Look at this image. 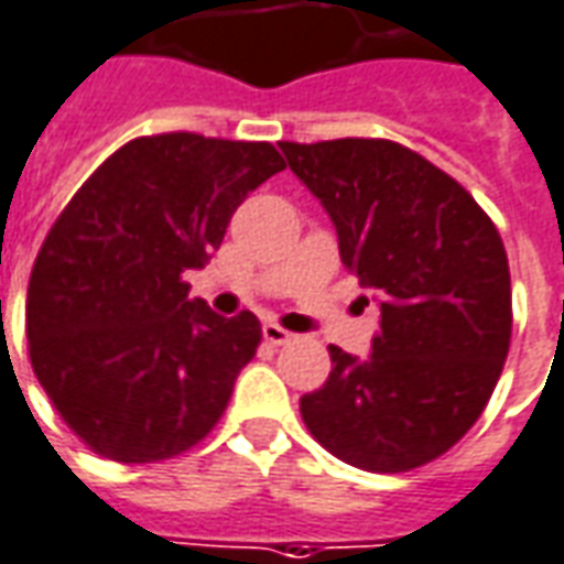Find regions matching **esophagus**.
Masks as SVG:
<instances>
[{
  "label": "esophagus",
  "mask_w": 564,
  "mask_h": 564,
  "mask_svg": "<svg viewBox=\"0 0 564 564\" xmlns=\"http://www.w3.org/2000/svg\"><path fill=\"white\" fill-rule=\"evenodd\" d=\"M262 336H265V343H271V346H286V343H293V333L283 330L281 324H271V321L262 327Z\"/></svg>",
  "instance_id": "obj_1"
}]
</instances>
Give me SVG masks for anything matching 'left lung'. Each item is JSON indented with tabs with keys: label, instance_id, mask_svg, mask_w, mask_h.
<instances>
[{
	"label": "left lung",
	"instance_id": "1",
	"mask_svg": "<svg viewBox=\"0 0 564 564\" xmlns=\"http://www.w3.org/2000/svg\"><path fill=\"white\" fill-rule=\"evenodd\" d=\"M336 225L343 265L377 290L379 333L299 411L333 457L367 473L426 466L475 426L512 336L503 240L466 187L386 138L281 141Z\"/></svg>",
	"mask_w": 564,
	"mask_h": 564
}]
</instances>
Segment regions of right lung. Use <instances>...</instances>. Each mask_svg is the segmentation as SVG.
Instances as JSON below:
<instances>
[{
  "label": "right lung",
  "mask_w": 564,
  "mask_h": 564,
  "mask_svg": "<svg viewBox=\"0 0 564 564\" xmlns=\"http://www.w3.org/2000/svg\"><path fill=\"white\" fill-rule=\"evenodd\" d=\"M283 166L268 141L144 135L55 218L26 286L30 364L95 454L178 457L221 420L262 324L187 299L185 271L213 259L234 209Z\"/></svg>",
  "instance_id": "right-lung-1"
}]
</instances>
